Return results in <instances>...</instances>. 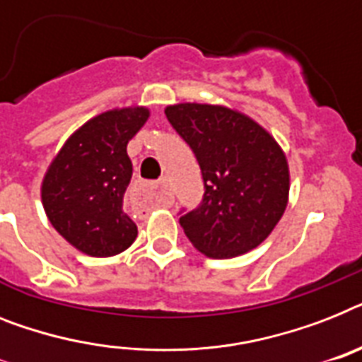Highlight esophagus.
<instances>
[{
	"label": "esophagus",
	"instance_id": "esophagus-1",
	"mask_svg": "<svg viewBox=\"0 0 362 362\" xmlns=\"http://www.w3.org/2000/svg\"><path fill=\"white\" fill-rule=\"evenodd\" d=\"M132 197L135 202H139L143 206H158V204H171L173 202V191L171 184L167 178H161L156 184H148V182H139L135 184L132 189Z\"/></svg>",
	"mask_w": 362,
	"mask_h": 362
}]
</instances>
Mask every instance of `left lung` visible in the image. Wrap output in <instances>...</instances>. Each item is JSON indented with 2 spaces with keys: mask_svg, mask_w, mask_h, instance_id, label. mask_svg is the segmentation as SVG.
<instances>
[{
  "mask_svg": "<svg viewBox=\"0 0 362 362\" xmlns=\"http://www.w3.org/2000/svg\"><path fill=\"white\" fill-rule=\"evenodd\" d=\"M171 126L191 146L204 180L201 206L180 225L202 255L234 258L258 247L288 204L290 171L273 135L225 105H167Z\"/></svg>",
  "mask_w": 362,
  "mask_h": 362,
  "instance_id": "obj_1",
  "label": "left lung"
}]
</instances>
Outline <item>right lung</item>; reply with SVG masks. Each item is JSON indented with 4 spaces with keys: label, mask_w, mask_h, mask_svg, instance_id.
Instances as JSON below:
<instances>
[{
    "label": "right lung",
    "mask_w": 362,
    "mask_h": 362,
    "mask_svg": "<svg viewBox=\"0 0 362 362\" xmlns=\"http://www.w3.org/2000/svg\"><path fill=\"white\" fill-rule=\"evenodd\" d=\"M148 117L143 105L96 115L64 141L44 175L40 197L49 223L89 257H115L137 238L122 210L132 178L126 146Z\"/></svg>",
    "instance_id": "obj_1"
}]
</instances>
